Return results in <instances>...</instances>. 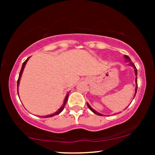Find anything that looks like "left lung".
Instances as JSON below:
<instances>
[{"label":"left lung","mask_w":155,"mask_h":155,"mask_svg":"<svg viewBox=\"0 0 155 155\" xmlns=\"http://www.w3.org/2000/svg\"><path fill=\"white\" fill-rule=\"evenodd\" d=\"M124 58H125V60L126 61V62H128V65H130V66H132L133 68H134V71H135V76H136V77H135V84H136V86H135V94H134V97H135V94H136V92H137V68H136V67H135V65L133 64V63H132V61H130V58H129V57L127 56V55H124ZM134 99V98H133ZM87 107H88V108L89 109H90L91 111H92L93 113H94L95 114H97V115H98V116H104V115H103V114H100V113H99V112H97V111H95L94 109H93L92 107H90V105L88 103H87Z\"/></svg>","instance_id":"obj_1"}]
</instances>
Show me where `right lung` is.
<instances>
[{
    "label": "right lung",
    "instance_id": "right-lung-1",
    "mask_svg": "<svg viewBox=\"0 0 155 155\" xmlns=\"http://www.w3.org/2000/svg\"><path fill=\"white\" fill-rule=\"evenodd\" d=\"M29 58H30V57H29V58H27V60L25 61L24 63H23V64H22V68H21V71H20V74H19V78H18V94H19V93H18V86H19V84H20V78H21V77H22V73H23V71H24V68H25V65H26V63H27V61H28ZM68 95H69V92L68 93V94H66V97H65V99H64V102H63V105L61 106L60 109H58V110H57V111H56V112H55V113L52 114H49V115H46V116H41V117H44V118L52 117V116H55V115H58V114H60L61 112L63 111V109H64L65 104H66V103H67V101H68ZM18 96H19V95H18Z\"/></svg>",
    "mask_w": 155,
    "mask_h": 155
}]
</instances>
